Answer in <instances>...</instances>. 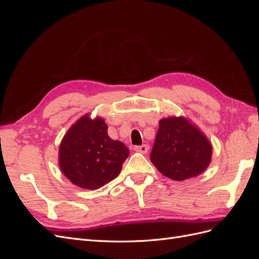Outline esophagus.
Instances as JSON below:
<instances>
[{"instance_id":"esophagus-1","label":"esophagus","mask_w":259,"mask_h":259,"mask_svg":"<svg viewBox=\"0 0 259 259\" xmlns=\"http://www.w3.org/2000/svg\"><path fill=\"white\" fill-rule=\"evenodd\" d=\"M148 146L147 145H142V146H135L134 150L136 152H140V153H147L148 152Z\"/></svg>"}]
</instances>
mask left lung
I'll use <instances>...</instances> for the list:
<instances>
[{
	"instance_id": "8db88e82",
	"label": "left lung",
	"mask_w": 259,
	"mask_h": 259,
	"mask_svg": "<svg viewBox=\"0 0 259 259\" xmlns=\"http://www.w3.org/2000/svg\"><path fill=\"white\" fill-rule=\"evenodd\" d=\"M211 144L184 116L159 122L150 160L161 174L182 182L200 175L209 165Z\"/></svg>"
}]
</instances>
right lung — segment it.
Masks as SVG:
<instances>
[{
	"mask_svg": "<svg viewBox=\"0 0 259 259\" xmlns=\"http://www.w3.org/2000/svg\"><path fill=\"white\" fill-rule=\"evenodd\" d=\"M130 150L108 135L101 117L85 114L69 128L59 147V167L77 187L95 190L120 174Z\"/></svg>",
	"mask_w": 259,
	"mask_h": 259,
	"instance_id": "right-lung-1",
	"label": "right lung"
}]
</instances>
